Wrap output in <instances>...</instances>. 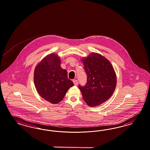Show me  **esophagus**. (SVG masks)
I'll return each instance as SVG.
<instances>
[{
  "label": "esophagus",
  "instance_id": "obj_1",
  "mask_svg": "<svg viewBox=\"0 0 150 150\" xmlns=\"http://www.w3.org/2000/svg\"><path fill=\"white\" fill-rule=\"evenodd\" d=\"M73 83H74V84L75 85V86H77L78 84V81L77 79H74L73 81Z\"/></svg>",
  "mask_w": 150,
  "mask_h": 150
}]
</instances>
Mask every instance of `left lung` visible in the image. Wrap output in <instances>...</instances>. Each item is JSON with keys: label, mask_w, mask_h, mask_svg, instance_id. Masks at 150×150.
<instances>
[{"label": "left lung", "mask_w": 150, "mask_h": 150, "mask_svg": "<svg viewBox=\"0 0 150 150\" xmlns=\"http://www.w3.org/2000/svg\"><path fill=\"white\" fill-rule=\"evenodd\" d=\"M82 60L87 80L85 86L79 84V88L89 106L100 105L114 92L116 73L111 63L100 54L92 53Z\"/></svg>", "instance_id": "left-lung-1"}]
</instances>
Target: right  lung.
<instances>
[{
    "mask_svg": "<svg viewBox=\"0 0 150 150\" xmlns=\"http://www.w3.org/2000/svg\"><path fill=\"white\" fill-rule=\"evenodd\" d=\"M60 65V58L50 54L36 66L34 73V82L39 95L53 104L61 101L74 85L68 78L67 71Z\"/></svg>",
    "mask_w": 150,
    "mask_h": 150,
    "instance_id": "add662e5",
    "label": "right lung"
}]
</instances>
